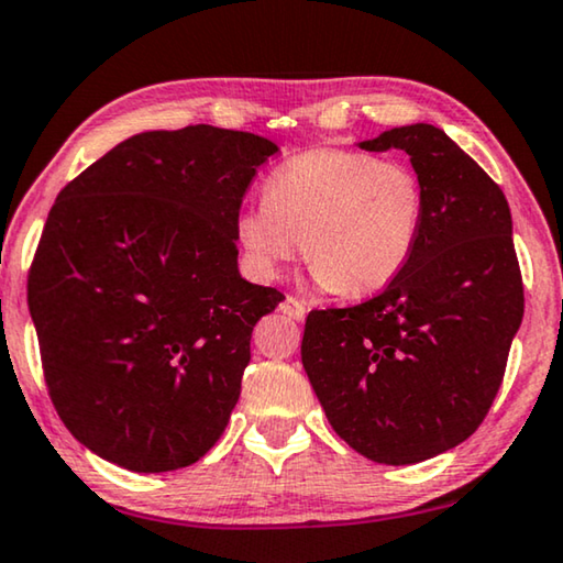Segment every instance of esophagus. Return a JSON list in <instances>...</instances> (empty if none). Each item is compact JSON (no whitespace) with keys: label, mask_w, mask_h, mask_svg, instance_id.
I'll use <instances>...</instances> for the list:
<instances>
[{"label":"esophagus","mask_w":563,"mask_h":563,"mask_svg":"<svg viewBox=\"0 0 563 563\" xmlns=\"http://www.w3.org/2000/svg\"><path fill=\"white\" fill-rule=\"evenodd\" d=\"M280 310L288 318H296V321H303L306 318V303L298 296H285L280 303Z\"/></svg>","instance_id":"34e87169"}]
</instances>
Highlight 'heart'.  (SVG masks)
<instances>
[{
	"label": "heart",
	"mask_w": 563,
	"mask_h": 563,
	"mask_svg": "<svg viewBox=\"0 0 563 563\" xmlns=\"http://www.w3.org/2000/svg\"><path fill=\"white\" fill-rule=\"evenodd\" d=\"M424 187L412 166L354 148H310L265 181L238 217L255 271L275 278L306 242V263L333 296H366L405 271L422 234Z\"/></svg>",
	"instance_id": "heart-1"
}]
</instances>
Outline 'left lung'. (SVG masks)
Masks as SVG:
<instances>
[{
	"label": "left lung",
	"instance_id": "1",
	"mask_svg": "<svg viewBox=\"0 0 563 563\" xmlns=\"http://www.w3.org/2000/svg\"><path fill=\"white\" fill-rule=\"evenodd\" d=\"M362 148L407 151L424 187L422 234L374 298L310 310L300 358L343 442L374 463L415 465L488 415L523 318V278L506 195L444 131L401 125Z\"/></svg>",
	"mask_w": 563,
	"mask_h": 563
}]
</instances>
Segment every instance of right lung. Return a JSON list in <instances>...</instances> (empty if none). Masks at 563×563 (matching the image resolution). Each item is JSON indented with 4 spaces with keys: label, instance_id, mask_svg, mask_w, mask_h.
Returning a JSON list of instances; mask_svg holds the SVG:
<instances>
[{
    "label": "right lung",
    "instance_id": "1",
    "mask_svg": "<svg viewBox=\"0 0 563 563\" xmlns=\"http://www.w3.org/2000/svg\"><path fill=\"white\" fill-rule=\"evenodd\" d=\"M275 151L205 123L139 133L49 209L27 275L42 374L108 463L166 473L222 438L255 323L285 298L238 273L242 197Z\"/></svg>",
    "mask_w": 563,
    "mask_h": 563
}]
</instances>
